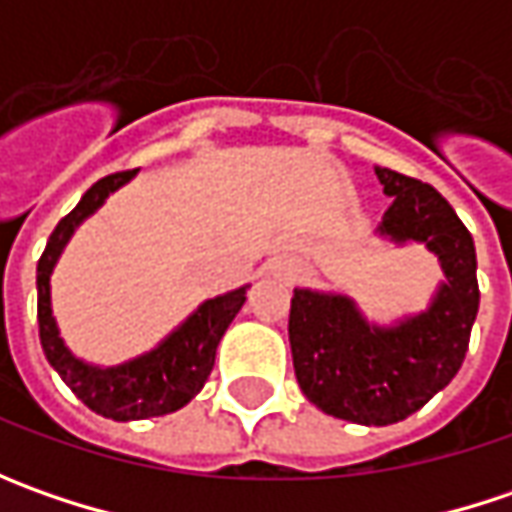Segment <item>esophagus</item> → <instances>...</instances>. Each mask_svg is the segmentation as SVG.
Segmentation results:
<instances>
[{
  "mask_svg": "<svg viewBox=\"0 0 512 512\" xmlns=\"http://www.w3.org/2000/svg\"><path fill=\"white\" fill-rule=\"evenodd\" d=\"M273 273H276L282 282H296V276H299V267L293 265V262H279V265H273Z\"/></svg>",
  "mask_w": 512,
  "mask_h": 512,
  "instance_id": "esophagus-1",
  "label": "esophagus"
}]
</instances>
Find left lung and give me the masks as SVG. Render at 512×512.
<instances>
[{
    "label": "left lung",
    "instance_id": "obj_1",
    "mask_svg": "<svg viewBox=\"0 0 512 512\" xmlns=\"http://www.w3.org/2000/svg\"><path fill=\"white\" fill-rule=\"evenodd\" d=\"M376 176L393 199L379 236L422 242L442 262L444 282L430 307L379 327L347 296L296 290L287 322L302 393L327 416L367 427L402 422L453 382L479 313L476 247L456 210L419 179L390 168Z\"/></svg>",
    "mask_w": 512,
    "mask_h": 512
}]
</instances>
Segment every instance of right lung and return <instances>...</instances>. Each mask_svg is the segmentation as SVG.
<instances>
[{
    "instance_id": "right-lung-1",
    "label": "right lung",
    "mask_w": 512,
    "mask_h": 512,
    "mask_svg": "<svg viewBox=\"0 0 512 512\" xmlns=\"http://www.w3.org/2000/svg\"><path fill=\"white\" fill-rule=\"evenodd\" d=\"M136 170H122L99 179L82 196V202L70 210L68 216L50 233L48 247L36 265V290H39V339L42 350L48 356L50 367L62 376V382L88 404L93 413L113 419V422H133V419H150V416H165L179 407H185L202 387L216 362V347L225 336L227 325L236 319V313L245 305V290H230L225 296L207 299L205 305L193 316H187L182 325L170 333L159 347L150 353L119 364V367H93L79 362L70 353L59 327L50 310V273L68 245L73 230L105 205L113 190L130 182Z\"/></svg>"
}]
</instances>
